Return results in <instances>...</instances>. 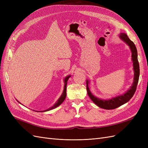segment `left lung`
Listing matches in <instances>:
<instances>
[{
	"label": "left lung",
	"mask_w": 148,
	"mask_h": 148,
	"mask_svg": "<svg viewBox=\"0 0 148 148\" xmlns=\"http://www.w3.org/2000/svg\"><path fill=\"white\" fill-rule=\"evenodd\" d=\"M120 36V38L122 39L123 41H125L128 44L132 51V57L133 62V69L134 71H135V75H134V82L130 89L122 95L115 97L109 100H102L99 99V98H97L96 97H95L92 95L88 88L89 82L88 80L86 81V89L88 95L89 97H90V99L95 102L97 106H99L101 108L107 110L114 109L117 108V107L125 104V103H127L130 100V99L133 97L134 94H135L136 91L139 80V77H140V65H139V62L138 60L137 50L135 44L129 39V38L127 36V35L126 34L121 33Z\"/></svg>",
	"instance_id": "obj_1"
}]
</instances>
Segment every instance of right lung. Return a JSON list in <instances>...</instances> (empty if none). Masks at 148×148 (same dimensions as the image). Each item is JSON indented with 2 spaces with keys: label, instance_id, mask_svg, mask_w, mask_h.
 I'll return each instance as SVG.
<instances>
[{
  "label": "right lung",
  "instance_id": "add662e5",
  "mask_svg": "<svg viewBox=\"0 0 148 148\" xmlns=\"http://www.w3.org/2000/svg\"><path fill=\"white\" fill-rule=\"evenodd\" d=\"M70 77V76H69V77H67L65 78V80H64V82H65V85H64V92L63 93H62V96L60 97V98L59 99V100L57 101V102L56 103V104L53 105V106L51 107L50 108H49L48 109H46V110H43V111H40V112H46V111H49L50 110H52L53 109L56 108V107H58L59 106H60L62 102H64V101L65 100V97H66V84H67V81H68L69 78ZM38 112V111H37Z\"/></svg>",
  "mask_w": 148,
  "mask_h": 148
}]
</instances>
